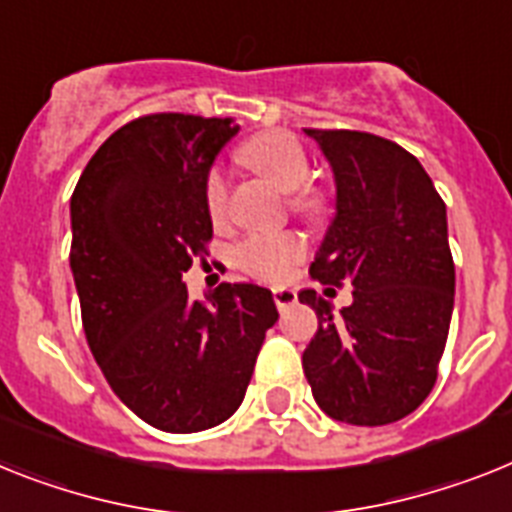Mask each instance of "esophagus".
Returning <instances> with one entry per match:
<instances>
[{
  "label": "esophagus",
  "instance_id": "34e87169",
  "mask_svg": "<svg viewBox=\"0 0 512 512\" xmlns=\"http://www.w3.org/2000/svg\"><path fill=\"white\" fill-rule=\"evenodd\" d=\"M273 299H276V307L281 309V312H286V309L294 307L296 304V291L294 289H276L273 291Z\"/></svg>",
  "mask_w": 512,
  "mask_h": 512
}]
</instances>
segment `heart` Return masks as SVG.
Segmentation results:
<instances>
[{"mask_svg":"<svg viewBox=\"0 0 512 512\" xmlns=\"http://www.w3.org/2000/svg\"><path fill=\"white\" fill-rule=\"evenodd\" d=\"M239 158L257 174L268 176L283 192H289L291 205L299 213H315L320 208V195L307 187L309 158L302 143L291 132L270 130L257 132L244 140ZM205 205L213 221H223L229 213V176L226 171L213 169L205 179ZM304 242L302 236L291 231L278 234H249L234 247L236 265L257 281L283 283L302 263Z\"/></svg>","mask_w":512,"mask_h":512,"instance_id":"1","label":"heart"}]
</instances>
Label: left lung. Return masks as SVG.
I'll list each match as a JSON object with an SVG mask.
<instances>
[{"label":"left lung","instance_id":"8db88e82","mask_svg":"<svg viewBox=\"0 0 512 512\" xmlns=\"http://www.w3.org/2000/svg\"><path fill=\"white\" fill-rule=\"evenodd\" d=\"M304 132L336 176V218L309 276L354 289L341 312L315 289L299 291V302L317 312L304 375L330 419L356 427L398 422L435 388L448 341L455 265L445 203L398 143L356 130Z\"/></svg>","mask_w":512,"mask_h":512}]
</instances>
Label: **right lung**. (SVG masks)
<instances>
[{
	"instance_id": "right-lung-1",
	"label": "right lung",
	"mask_w": 512,
	"mask_h": 512,
	"mask_svg": "<svg viewBox=\"0 0 512 512\" xmlns=\"http://www.w3.org/2000/svg\"><path fill=\"white\" fill-rule=\"evenodd\" d=\"M239 132L234 119L148 114L119 127L70 200L72 249L88 346L111 390L150 427L190 435L244 401L273 294L221 283L192 302L182 273L208 255L205 179Z\"/></svg>"
}]
</instances>
